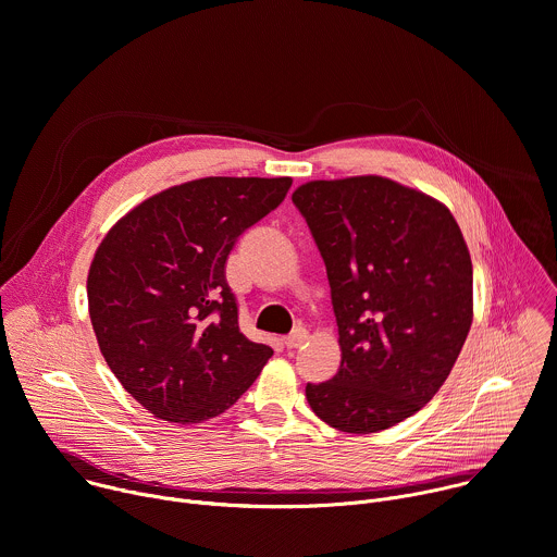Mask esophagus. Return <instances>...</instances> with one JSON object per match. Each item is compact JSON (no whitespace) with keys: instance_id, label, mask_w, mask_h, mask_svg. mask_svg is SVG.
I'll use <instances>...</instances> for the list:
<instances>
[{"instance_id":"esophagus-1","label":"esophagus","mask_w":557,"mask_h":557,"mask_svg":"<svg viewBox=\"0 0 557 557\" xmlns=\"http://www.w3.org/2000/svg\"><path fill=\"white\" fill-rule=\"evenodd\" d=\"M308 341V330L306 327H301V325H297L288 336H284V345L286 347H301L304 343Z\"/></svg>"}]
</instances>
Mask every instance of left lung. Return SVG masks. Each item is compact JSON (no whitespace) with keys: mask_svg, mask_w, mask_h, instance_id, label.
<instances>
[{"mask_svg":"<svg viewBox=\"0 0 557 557\" xmlns=\"http://www.w3.org/2000/svg\"><path fill=\"white\" fill-rule=\"evenodd\" d=\"M325 262L341 367L306 385L336 431L379 433L440 392L472 325V262L450 210L385 176L293 193Z\"/></svg>","mask_w":557,"mask_h":557,"instance_id":"1","label":"left lung"}]
</instances>
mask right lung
Wrapping results in <instances>:
<instances>
[{
    "label": "right lung",
    "instance_id": "right-lung-1",
    "mask_svg": "<svg viewBox=\"0 0 557 557\" xmlns=\"http://www.w3.org/2000/svg\"><path fill=\"white\" fill-rule=\"evenodd\" d=\"M290 183H181L139 203L100 243L87 277L91 325L115 379L154 418L199 424L225 413L273 356L240 332L225 264Z\"/></svg>",
    "mask_w": 557,
    "mask_h": 557
}]
</instances>
